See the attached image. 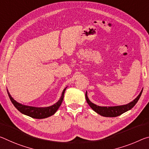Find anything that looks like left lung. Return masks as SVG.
I'll use <instances>...</instances> for the list:
<instances>
[{
	"mask_svg": "<svg viewBox=\"0 0 149 149\" xmlns=\"http://www.w3.org/2000/svg\"><path fill=\"white\" fill-rule=\"evenodd\" d=\"M143 89L141 90V93L139 95L134 99V100L130 102L128 104L123 105H119V106H113V107H101V106H98L95 104H94L92 102L89 101L88 97L87 95V91L86 93V99L87 101V103L88 105L90 106V107L93 109L94 111H95L97 113L100 114L101 116L103 117H115L121 115L123 113L127 111L130 109H131L136 103H137L139 98L142 94Z\"/></svg>",
	"mask_w": 149,
	"mask_h": 149,
	"instance_id": "8db88e82",
	"label": "left lung"
}]
</instances>
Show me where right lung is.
<instances>
[{
    "label": "right lung",
    "mask_w": 149,
    "mask_h": 149,
    "mask_svg": "<svg viewBox=\"0 0 149 149\" xmlns=\"http://www.w3.org/2000/svg\"><path fill=\"white\" fill-rule=\"evenodd\" d=\"M67 87L63 89L62 93V96L59 101L57 103H56L55 104L53 105L49 106V107H32V106H28L25 105H22L21 103L17 102L15 101L14 99L12 97L10 93L7 90L8 92V95L9 96V98L11 101V102L13 103L14 106L19 111L20 113H22V114H24L26 115H28L30 117L34 118V119H44V118H47L48 117H50L52 115H53L55 113L57 110L60 107V106L62 104L63 100V96H64L65 91Z\"/></svg>",
    "instance_id": "1"
}]
</instances>
